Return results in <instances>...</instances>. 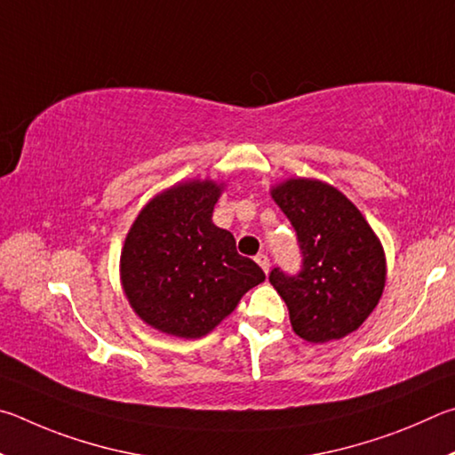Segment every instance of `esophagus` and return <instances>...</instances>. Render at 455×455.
<instances>
[{
  "mask_svg": "<svg viewBox=\"0 0 455 455\" xmlns=\"http://www.w3.org/2000/svg\"><path fill=\"white\" fill-rule=\"evenodd\" d=\"M256 261H258V264H259V267H261V269H264V272H266V274L269 272V258L266 256V253H258V256H256Z\"/></svg>",
  "mask_w": 455,
  "mask_h": 455,
  "instance_id": "1",
  "label": "esophagus"
}]
</instances>
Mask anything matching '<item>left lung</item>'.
Returning a JSON list of instances; mask_svg holds the SVG:
<instances>
[{"label":"left lung","mask_w":455,"mask_h":455,"mask_svg":"<svg viewBox=\"0 0 455 455\" xmlns=\"http://www.w3.org/2000/svg\"><path fill=\"white\" fill-rule=\"evenodd\" d=\"M298 234L301 272L274 267L269 283L290 309L293 331L312 344L341 339L376 309L386 253L362 212L330 183L298 178L272 188Z\"/></svg>","instance_id":"1"}]
</instances>
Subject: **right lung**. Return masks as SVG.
I'll use <instances>...</instances> for the list:
<instances>
[{"label": "right lung", "mask_w": 455, "mask_h": 455, "mask_svg": "<svg viewBox=\"0 0 455 455\" xmlns=\"http://www.w3.org/2000/svg\"><path fill=\"white\" fill-rule=\"evenodd\" d=\"M223 183L191 180L149 199L127 232L119 275L143 322L167 336L196 339L234 312L266 280L212 221Z\"/></svg>", "instance_id": "obj_1"}]
</instances>
